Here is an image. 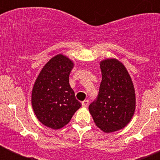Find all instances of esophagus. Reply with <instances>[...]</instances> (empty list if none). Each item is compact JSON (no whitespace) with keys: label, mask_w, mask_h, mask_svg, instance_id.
I'll return each instance as SVG.
<instances>
[{"label":"esophagus","mask_w":160,"mask_h":160,"mask_svg":"<svg viewBox=\"0 0 160 160\" xmlns=\"http://www.w3.org/2000/svg\"><path fill=\"white\" fill-rule=\"evenodd\" d=\"M82 105L83 107H88L89 105V100H84V101L82 102Z\"/></svg>","instance_id":"34e87169"}]
</instances>
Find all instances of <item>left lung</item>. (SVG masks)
<instances>
[{"label": "left lung", "mask_w": 160, "mask_h": 160, "mask_svg": "<svg viewBox=\"0 0 160 160\" xmlns=\"http://www.w3.org/2000/svg\"><path fill=\"white\" fill-rule=\"evenodd\" d=\"M102 82L97 99L89 106L96 126L106 133L124 128L135 111V92L129 73L122 62L108 58L100 62Z\"/></svg>", "instance_id": "8db88e82"}]
</instances>
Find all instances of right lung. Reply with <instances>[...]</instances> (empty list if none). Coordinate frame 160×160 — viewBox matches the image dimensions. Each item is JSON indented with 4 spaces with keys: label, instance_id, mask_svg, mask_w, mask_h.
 <instances>
[{
    "label": "right lung",
    "instance_id": "1",
    "mask_svg": "<svg viewBox=\"0 0 160 160\" xmlns=\"http://www.w3.org/2000/svg\"><path fill=\"white\" fill-rule=\"evenodd\" d=\"M73 67L69 58L56 55L44 66L32 87L31 102L35 115L52 129L66 126L82 107L69 83Z\"/></svg>",
    "mask_w": 160,
    "mask_h": 160
}]
</instances>
